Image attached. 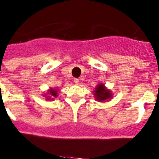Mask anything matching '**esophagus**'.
Segmentation results:
<instances>
[{
  "instance_id": "34e87169",
  "label": "esophagus",
  "mask_w": 159,
  "mask_h": 159,
  "mask_svg": "<svg viewBox=\"0 0 159 159\" xmlns=\"http://www.w3.org/2000/svg\"><path fill=\"white\" fill-rule=\"evenodd\" d=\"M74 82L76 84H78V82H79V79H78V78H75L74 79Z\"/></svg>"
}]
</instances>
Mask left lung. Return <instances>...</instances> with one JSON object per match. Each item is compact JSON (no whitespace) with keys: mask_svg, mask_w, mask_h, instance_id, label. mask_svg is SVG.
Instances as JSON below:
<instances>
[{"mask_svg":"<svg viewBox=\"0 0 159 159\" xmlns=\"http://www.w3.org/2000/svg\"><path fill=\"white\" fill-rule=\"evenodd\" d=\"M93 95L95 99L98 102H105L112 98V92L111 90L108 89L102 83H99L96 86L95 90H93Z\"/></svg>","mask_w":159,"mask_h":159,"instance_id":"8db88e82","label":"left lung"}]
</instances>
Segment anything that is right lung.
Listing matches in <instances>:
<instances>
[{
    "label": "right lung",
    "instance_id": "add662e5",
    "mask_svg": "<svg viewBox=\"0 0 159 159\" xmlns=\"http://www.w3.org/2000/svg\"><path fill=\"white\" fill-rule=\"evenodd\" d=\"M58 92L59 90L57 88H50L48 89L47 93L43 94V97H45L47 101L48 100H53L54 98L58 97Z\"/></svg>",
    "mask_w": 159,
    "mask_h": 159
}]
</instances>
